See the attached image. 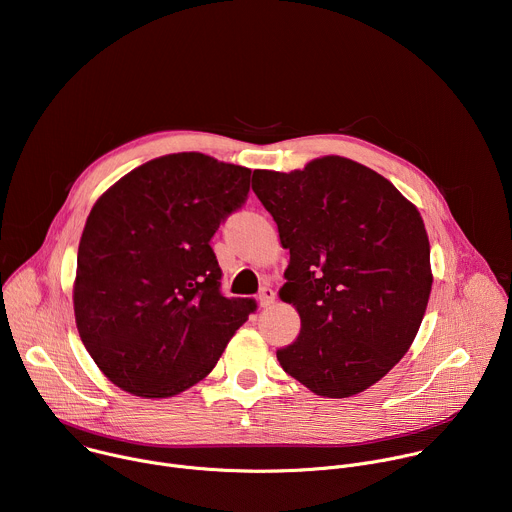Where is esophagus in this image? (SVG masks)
Here are the masks:
<instances>
[{
	"instance_id": "obj_1",
	"label": "esophagus",
	"mask_w": 512,
	"mask_h": 512,
	"mask_svg": "<svg viewBox=\"0 0 512 512\" xmlns=\"http://www.w3.org/2000/svg\"><path fill=\"white\" fill-rule=\"evenodd\" d=\"M257 300H259V306H261V308H267V306H271V304L275 302V291H273L269 285H263V287L259 289Z\"/></svg>"
}]
</instances>
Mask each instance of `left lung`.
Listing matches in <instances>:
<instances>
[{
  "instance_id": "left-lung-1",
  "label": "left lung",
  "mask_w": 512,
  "mask_h": 512,
  "mask_svg": "<svg viewBox=\"0 0 512 512\" xmlns=\"http://www.w3.org/2000/svg\"><path fill=\"white\" fill-rule=\"evenodd\" d=\"M253 192L289 249L279 298L302 328L277 350L312 393L356 395L409 350L431 291L419 210L381 174L340 156L289 174L255 170Z\"/></svg>"
}]
</instances>
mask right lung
I'll list each match as a JSON object with an SVG mask.
<instances>
[{
	"mask_svg": "<svg viewBox=\"0 0 512 512\" xmlns=\"http://www.w3.org/2000/svg\"><path fill=\"white\" fill-rule=\"evenodd\" d=\"M251 170L184 152L143 164L93 206L79 245L75 318L105 377L137 397L202 381L257 310L225 298L210 239L249 194Z\"/></svg>",
	"mask_w": 512,
	"mask_h": 512,
	"instance_id": "obj_1",
	"label": "right lung"
}]
</instances>
